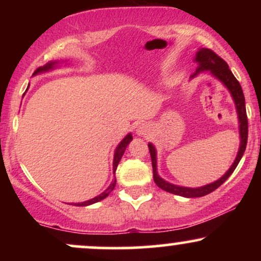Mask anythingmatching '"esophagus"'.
<instances>
[{
  "instance_id": "obj_1",
  "label": "esophagus",
  "mask_w": 261,
  "mask_h": 261,
  "mask_svg": "<svg viewBox=\"0 0 261 261\" xmlns=\"http://www.w3.org/2000/svg\"><path fill=\"white\" fill-rule=\"evenodd\" d=\"M151 131H152L151 125L147 124V122H143V124H141L137 126L136 134L139 135V136H147V135L151 134Z\"/></svg>"
}]
</instances>
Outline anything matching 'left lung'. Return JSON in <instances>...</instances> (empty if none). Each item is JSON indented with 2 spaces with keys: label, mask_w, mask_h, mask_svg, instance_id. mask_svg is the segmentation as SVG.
Instances as JSON below:
<instances>
[{
  "label": "left lung",
  "mask_w": 261,
  "mask_h": 261,
  "mask_svg": "<svg viewBox=\"0 0 261 261\" xmlns=\"http://www.w3.org/2000/svg\"><path fill=\"white\" fill-rule=\"evenodd\" d=\"M194 61H195L199 66L196 67L195 73L191 74L190 79H194V77H196L199 73L208 71V72H211V74L215 77V79H217L220 82H222L223 86L229 91L233 100H234L237 115H238L239 139H241V143H239V149L234 162H233V164L229 167V169L227 170V172L224 173L220 179H217L216 181L210 182V184H206L200 188H187V187L174 185L172 184V182L164 180L163 178H161L157 172V151H155L154 146L149 142L148 148H149V153H151L152 168H153V179L155 184H157V187L163 189L164 191H168L170 194H174V195L184 196V197L205 196L207 195V194L212 193L214 190H216L218 187H221V185H222L223 182L229 178V175L234 172L237 166H238L239 161H241L242 157H243L245 147H247V141H248V118H247V112H245L244 94H243V91H242L241 85H239V82L237 81L236 77L233 76L232 71L229 70L227 62L224 61L223 59H221L220 56L216 55L212 50L206 49V47H201V49L197 50Z\"/></svg>",
  "instance_id": "obj_1"
}]
</instances>
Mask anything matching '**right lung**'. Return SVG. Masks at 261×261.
I'll use <instances>...</instances> for the list:
<instances>
[{
  "instance_id": "obj_1",
  "label": "right lung",
  "mask_w": 261,
  "mask_h": 261,
  "mask_svg": "<svg viewBox=\"0 0 261 261\" xmlns=\"http://www.w3.org/2000/svg\"><path fill=\"white\" fill-rule=\"evenodd\" d=\"M64 62H66V61H50V62H47L46 65H44V66H41V67H39L38 70L35 71L34 73H33V76H35V74H39V73L49 72V71H51V70H55V68L60 67V65L64 64ZM27 89H28V88H27ZM131 141H133V135L127 134L126 136H125L124 139L121 140V142L119 143L118 147L115 148V152H114V161H113V172H114V174H115V170H116V168H118V164H119V162H120V160H121L122 154H124L125 149H126L127 145L131 142ZM115 184H116V179L114 178L113 181L110 182L109 187H108V189H106V190H104L101 194H99V195L93 197V199H91V200H87V201L73 203V205L74 206H89V205H92V203L101 201V200L106 199V197L109 195V194L114 190V188H115Z\"/></svg>"
}]
</instances>
